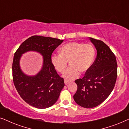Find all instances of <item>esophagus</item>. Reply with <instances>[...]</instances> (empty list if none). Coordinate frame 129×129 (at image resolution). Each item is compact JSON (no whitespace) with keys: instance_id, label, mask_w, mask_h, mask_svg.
I'll use <instances>...</instances> for the list:
<instances>
[{"instance_id":"obj_1","label":"esophagus","mask_w":129,"mask_h":129,"mask_svg":"<svg viewBox=\"0 0 129 129\" xmlns=\"http://www.w3.org/2000/svg\"><path fill=\"white\" fill-rule=\"evenodd\" d=\"M64 84H66V85H68L69 83H70L69 81H68V80H64Z\"/></svg>"}]
</instances>
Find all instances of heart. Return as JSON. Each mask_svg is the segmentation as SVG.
I'll list each match as a JSON object with an SVG mask.
<instances>
[{"label": "heart", "instance_id": "heart-1", "mask_svg": "<svg viewBox=\"0 0 129 129\" xmlns=\"http://www.w3.org/2000/svg\"><path fill=\"white\" fill-rule=\"evenodd\" d=\"M59 54L52 56V64L57 72L63 73L69 61L70 66L64 77L72 80L79 76V72H89L94 63L96 52L90 44L72 42L63 45L59 49Z\"/></svg>", "mask_w": 129, "mask_h": 129}]
</instances>
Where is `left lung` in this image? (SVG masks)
<instances>
[{
  "label": "left lung",
  "instance_id": "8db88e82",
  "mask_svg": "<svg viewBox=\"0 0 129 129\" xmlns=\"http://www.w3.org/2000/svg\"><path fill=\"white\" fill-rule=\"evenodd\" d=\"M97 56L90 69L82 79L75 80L77 89L73 99L84 108H93L105 101L112 93L117 76L116 56L102 40L90 38Z\"/></svg>",
  "mask_w": 129,
  "mask_h": 129
}]
</instances>
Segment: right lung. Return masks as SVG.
<instances>
[{
  "instance_id": "obj_1",
  "label": "right lung",
  "mask_w": 129,
  "mask_h": 129,
  "mask_svg": "<svg viewBox=\"0 0 129 129\" xmlns=\"http://www.w3.org/2000/svg\"><path fill=\"white\" fill-rule=\"evenodd\" d=\"M63 42L59 39L33 36L21 44L14 54L12 75L17 92L24 102L38 109H46L57 102L64 86V79L58 75L51 62L52 53ZM36 51L44 57L43 66L35 76L24 74L20 68L22 54Z\"/></svg>"
}]
</instances>
